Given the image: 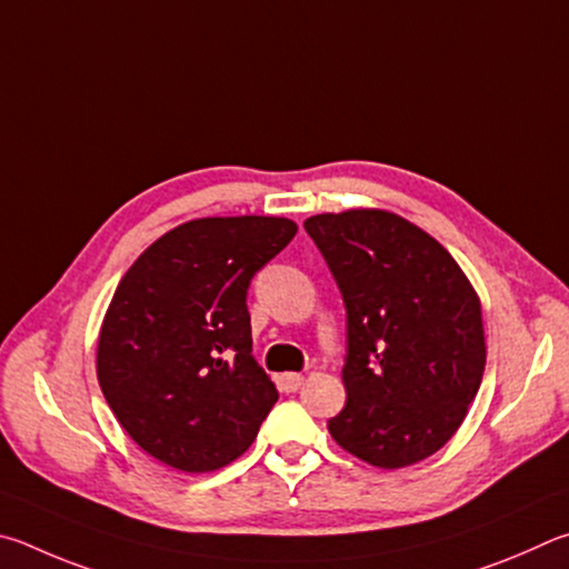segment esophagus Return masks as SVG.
I'll return each instance as SVG.
<instances>
[{
    "label": "esophagus",
    "mask_w": 569,
    "mask_h": 569,
    "mask_svg": "<svg viewBox=\"0 0 569 569\" xmlns=\"http://www.w3.org/2000/svg\"><path fill=\"white\" fill-rule=\"evenodd\" d=\"M302 385H305V375L300 372H287L279 377V387H282L284 392H297Z\"/></svg>",
    "instance_id": "obj_1"
}]
</instances>
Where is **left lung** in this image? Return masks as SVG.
<instances>
[{
  "label": "left lung",
  "mask_w": 569,
  "mask_h": 569,
  "mask_svg": "<svg viewBox=\"0 0 569 569\" xmlns=\"http://www.w3.org/2000/svg\"><path fill=\"white\" fill-rule=\"evenodd\" d=\"M305 229L347 310V402L327 430L382 470L425 460L460 430L480 390V297L452 254L400 214L347 209Z\"/></svg>",
  "instance_id": "8db88e82"
}]
</instances>
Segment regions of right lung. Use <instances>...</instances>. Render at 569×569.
<instances>
[{
    "mask_svg": "<svg viewBox=\"0 0 569 569\" xmlns=\"http://www.w3.org/2000/svg\"><path fill=\"white\" fill-rule=\"evenodd\" d=\"M297 234L284 217L192 219L127 269L97 342V380L154 460L212 472L254 442L277 387L252 357L247 290Z\"/></svg>",
    "mask_w": 569,
    "mask_h": 569,
    "instance_id": "add662e5",
    "label": "right lung"
}]
</instances>
